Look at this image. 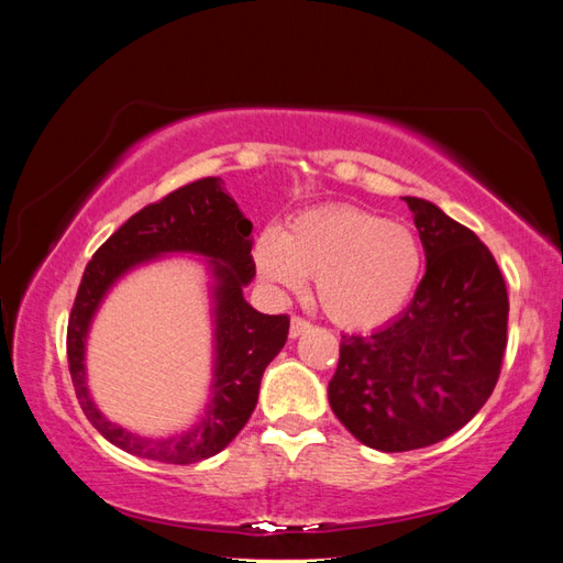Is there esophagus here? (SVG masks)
<instances>
[{
  "instance_id": "34e87169",
  "label": "esophagus",
  "mask_w": 563,
  "mask_h": 563,
  "mask_svg": "<svg viewBox=\"0 0 563 563\" xmlns=\"http://www.w3.org/2000/svg\"><path fill=\"white\" fill-rule=\"evenodd\" d=\"M310 327H312V323H310L308 319H302V317H291V329H288V335H291V338H298V335H302L305 331H310Z\"/></svg>"
}]
</instances>
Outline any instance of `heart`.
I'll use <instances>...</instances> for the list:
<instances>
[{
	"instance_id": "b5f03b06",
	"label": "heart",
	"mask_w": 563,
	"mask_h": 563,
	"mask_svg": "<svg viewBox=\"0 0 563 563\" xmlns=\"http://www.w3.org/2000/svg\"><path fill=\"white\" fill-rule=\"evenodd\" d=\"M253 258L269 286L296 291L314 277L319 308L343 329H373L397 317L422 269L411 228L356 207L312 209L282 232L265 230Z\"/></svg>"
}]
</instances>
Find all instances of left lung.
<instances>
[{"label": "left lung", "instance_id": "obj_1", "mask_svg": "<svg viewBox=\"0 0 563 563\" xmlns=\"http://www.w3.org/2000/svg\"><path fill=\"white\" fill-rule=\"evenodd\" d=\"M404 201L424 277L397 319L343 335L329 383L335 418L385 453L432 446L467 424L496 387L507 347V288L486 244L432 201Z\"/></svg>", "mask_w": 563, "mask_h": 563}]
</instances>
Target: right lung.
I'll return each instance as SVG.
<instances>
[{
  "instance_id": "right-lung-1",
  "label": "right lung",
  "mask_w": 563,
  "mask_h": 563,
  "mask_svg": "<svg viewBox=\"0 0 563 563\" xmlns=\"http://www.w3.org/2000/svg\"><path fill=\"white\" fill-rule=\"evenodd\" d=\"M251 230V220L223 190V180L201 178L147 203L93 253L67 321V362L84 416L117 449L157 463L190 465L223 451L251 418L263 373L282 352L291 323L286 314H261L244 300V286L255 277ZM166 252L212 258L214 385L197 426L174 438L150 440L119 429L97 411L86 387L82 354L92 314L109 288L129 268Z\"/></svg>"
}]
</instances>
